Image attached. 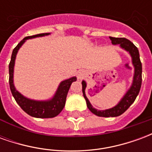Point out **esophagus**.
I'll return each mask as SVG.
<instances>
[{"label": "esophagus", "mask_w": 152, "mask_h": 152, "mask_svg": "<svg viewBox=\"0 0 152 152\" xmlns=\"http://www.w3.org/2000/svg\"><path fill=\"white\" fill-rule=\"evenodd\" d=\"M80 77H81V76H79V78H80Z\"/></svg>", "instance_id": "34e87169"}]
</instances>
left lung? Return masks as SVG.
<instances>
[{"label": "left lung", "mask_w": 152, "mask_h": 152, "mask_svg": "<svg viewBox=\"0 0 152 152\" xmlns=\"http://www.w3.org/2000/svg\"><path fill=\"white\" fill-rule=\"evenodd\" d=\"M110 39L112 40L113 45H118L120 44L121 48L128 51L132 57V63L134 66V81L132 84L130 89L128 90L126 94L123 97L121 102L117 105L111 109L104 110V111H99L96 110L92 107L90 102L87 99L86 95V81H82V92L84 98L86 99L87 107L89 109V111L98 116L102 117H115L119 116L121 114H123L127 110L132 103L135 101L137 98L138 93L140 91L141 86H142V63H141L140 57H139V52L137 48L134 45L133 42L129 40L126 38L124 37H110Z\"/></svg>", "instance_id": "obj_1"}]
</instances>
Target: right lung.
Wrapping results in <instances>:
<instances>
[{
    "label": "right lung",
    "mask_w": 152,
    "mask_h": 152,
    "mask_svg": "<svg viewBox=\"0 0 152 152\" xmlns=\"http://www.w3.org/2000/svg\"><path fill=\"white\" fill-rule=\"evenodd\" d=\"M49 34L50 33H40V34L34 35V36L26 37L24 39H23L17 45V46L13 50L11 59L9 64V74H10L9 82H10V88L11 90L12 95L14 96L16 102L26 113L36 118H53L59 114L65 106L66 95L71 87V85L72 84V82L76 80V77L74 76L70 79L62 81L60 83L58 90L53 99L49 101H43V102L34 101V100L27 99L15 89L14 82H13V75H14L15 58H16L18 50H19L22 45L24 43L26 40L38 37H43V36H46Z\"/></svg>",
    "instance_id": "obj_1"
}]
</instances>
